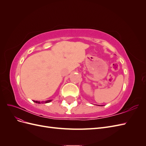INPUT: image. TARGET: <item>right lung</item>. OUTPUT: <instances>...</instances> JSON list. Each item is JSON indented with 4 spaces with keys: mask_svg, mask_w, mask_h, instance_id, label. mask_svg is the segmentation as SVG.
Returning a JSON list of instances; mask_svg holds the SVG:
<instances>
[{
    "mask_svg": "<svg viewBox=\"0 0 146 146\" xmlns=\"http://www.w3.org/2000/svg\"><path fill=\"white\" fill-rule=\"evenodd\" d=\"M35 102H36V103H37V104H40V102H38V101H35V100H33ZM52 100H46V101H42L41 103H48V102H51Z\"/></svg>",
    "mask_w": 146,
    "mask_h": 146,
    "instance_id": "1",
    "label": "right lung"
}]
</instances>
